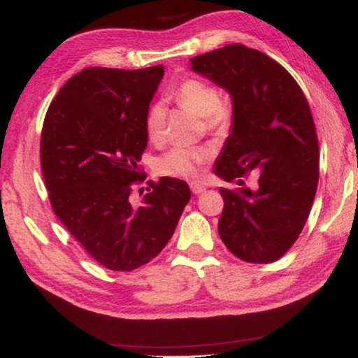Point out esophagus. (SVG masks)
Instances as JSON below:
<instances>
[{"mask_svg":"<svg viewBox=\"0 0 358 358\" xmlns=\"http://www.w3.org/2000/svg\"><path fill=\"white\" fill-rule=\"evenodd\" d=\"M189 188H191V191H192V192H194V194H201V192L206 191V186H203V185H199V183H191V185H189Z\"/></svg>","mask_w":358,"mask_h":358,"instance_id":"1","label":"esophagus"}]
</instances>
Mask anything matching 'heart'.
Returning <instances> with one entry per match:
<instances>
[{
    "instance_id": "heart-1",
    "label": "heart",
    "mask_w": 358,
    "mask_h": 358,
    "mask_svg": "<svg viewBox=\"0 0 358 358\" xmlns=\"http://www.w3.org/2000/svg\"><path fill=\"white\" fill-rule=\"evenodd\" d=\"M173 99L180 105L189 108L203 117L208 130L223 132L231 124V108L221 101V95L215 84L203 79L191 78L180 84L173 92ZM146 134L152 143H159L166 135V108L155 103L146 113ZM207 161V151L196 146H175L157 161V170L167 177L192 180L201 172V166Z\"/></svg>"
}]
</instances>
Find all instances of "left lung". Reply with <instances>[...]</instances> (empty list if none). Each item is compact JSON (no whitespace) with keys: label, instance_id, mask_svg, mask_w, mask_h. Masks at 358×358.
I'll return each mask as SVG.
<instances>
[{"label":"left lung","instance_id":"left-lung-1","mask_svg":"<svg viewBox=\"0 0 358 358\" xmlns=\"http://www.w3.org/2000/svg\"><path fill=\"white\" fill-rule=\"evenodd\" d=\"M191 68L232 100L231 132L213 172L242 188H220L221 241L247 263L277 261L301 234L319 183V141L308 100L285 68L243 44L197 55ZM248 173L257 178L253 189L243 186Z\"/></svg>","mask_w":358,"mask_h":358}]
</instances>
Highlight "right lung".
Segmentation results:
<instances>
[{"mask_svg":"<svg viewBox=\"0 0 358 358\" xmlns=\"http://www.w3.org/2000/svg\"><path fill=\"white\" fill-rule=\"evenodd\" d=\"M164 66H92L68 79L46 113L41 167L54 213L97 263L134 271L167 245L191 191L162 177L140 203L138 162L148 143L146 113Z\"/></svg>","mask_w":358,"mask_h":358,"instance_id":"obj_1","label":"right lung"}]
</instances>
